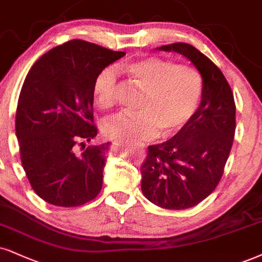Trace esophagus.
Listing matches in <instances>:
<instances>
[{
  "instance_id": "34e87169",
  "label": "esophagus",
  "mask_w": 262,
  "mask_h": 262,
  "mask_svg": "<svg viewBox=\"0 0 262 262\" xmlns=\"http://www.w3.org/2000/svg\"><path fill=\"white\" fill-rule=\"evenodd\" d=\"M115 144H116V143H115Z\"/></svg>"
}]
</instances>
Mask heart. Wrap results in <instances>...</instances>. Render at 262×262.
I'll return each instance as SVG.
<instances>
[{
    "instance_id": "heart-1",
    "label": "heart",
    "mask_w": 262,
    "mask_h": 262,
    "mask_svg": "<svg viewBox=\"0 0 262 262\" xmlns=\"http://www.w3.org/2000/svg\"><path fill=\"white\" fill-rule=\"evenodd\" d=\"M124 72L144 91L136 115H119L105 122L103 132L120 141L150 140L158 130L164 138L176 135L195 115L203 96V77L195 68L159 57H144L125 64ZM97 108L115 104L116 77L113 69L97 76L92 89Z\"/></svg>"
}]
</instances>
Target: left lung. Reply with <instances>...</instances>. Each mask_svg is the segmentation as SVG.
<instances>
[{"label": "left lung", "mask_w": 262, "mask_h": 262, "mask_svg": "<svg viewBox=\"0 0 262 262\" xmlns=\"http://www.w3.org/2000/svg\"><path fill=\"white\" fill-rule=\"evenodd\" d=\"M177 52L203 77V96L195 115L170 140L148 147L142 164V193L160 208H193L220 182L235 131L233 93L224 74L208 57L185 42L158 48Z\"/></svg>", "instance_id": "8db88e82"}]
</instances>
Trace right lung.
I'll use <instances>...</instances> for the list:
<instances>
[{"instance_id":"right-lung-1","label":"right lung","mask_w":262,"mask_h":262,"mask_svg":"<svg viewBox=\"0 0 262 262\" xmlns=\"http://www.w3.org/2000/svg\"><path fill=\"white\" fill-rule=\"evenodd\" d=\"M124 56L72 40L45 53L25 77L15 135L29 182L45 202L73 208L101 192L111 143L86 147L98 131L93 125L92 89L103 69Z\"/></svg>"}]
</instances>
